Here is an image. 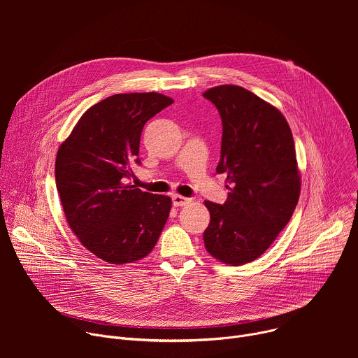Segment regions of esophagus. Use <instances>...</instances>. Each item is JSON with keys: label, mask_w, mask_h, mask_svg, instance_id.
<instances>
[{"label": "esophagus", "mask_w": 358, "mask_h": 358, "mask_svg": "<svg viewBox=\"0 0 358 358\" xmlns=\"http://www.w3.org/2000/svg\"><path fill=\"white\" fill-rule=\"evenodd\" d=\"M188 202H189V198H185V196H182V195H173V206H174V207L187 206Z\"/></svg>", "instance_id": "1"}]
</instances>
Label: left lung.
I'll list each match as a JSON object with an SVG mask.
<instances>
[{
	"instance_id": "8db88e82",
	"label": "left lung",
	"mask_w": 358,
	"mask_h": 358,
	"mask_svg": "<svg viewBox=\"0 0 358 358\" xmlns=\"http://www.w3.org/2000/svg\"><path fill=\"white\" fill-rule=\"evenodd\" d=\"M222 120L221 160L227 201H206L211 221L203 231L210 255L224 264L252 262L290 221L300 195L292 130L285 116L255 93L222 85L203 92Z\"/></svg>"
}]
</instances>
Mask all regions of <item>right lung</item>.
Masks as SVG:
<instances>
[{
    "label": "right lung",
    "instance_id": "add662e5",
    "mask_svg": "<svg viewBox=\"0 0 358 358\" xmlns=\"http://www.w3.org/2000/svg\"><path fill=\"white\" fill-rule=\"evenodd\" d=\"M156 92L119 93L87 109L61 144L55 180L66 221L97 258L123 265L156 246L171 210L166 195L124 184L140 164L141 130L173 103Z\"/></svg>",
    "mask_w": 358,
    "mask_h": 358
}]
</instances>
